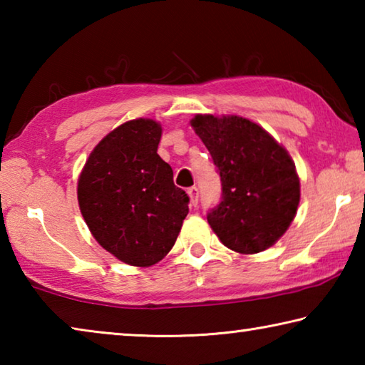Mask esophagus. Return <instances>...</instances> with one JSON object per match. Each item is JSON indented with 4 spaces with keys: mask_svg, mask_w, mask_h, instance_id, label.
Returning <instances> with one entry per match:
<instances>
[{
    "mask_svg": "<svg viewBox=\"0 0 365 365\" xmlns=\"http://www.w3.org/2000/svg\"><path fill=\"white\" fill-rule=\"evenodd\" d=\"M188 195H190V206L196 207L197 200H200V191H197L196 187H191V188H188Z\"/></svg>",
    "mask_w": 365,
    "mask_h": 365,
    "instance_id": "esophagus-1",
    "label": "esophagus"
}]
</instances>
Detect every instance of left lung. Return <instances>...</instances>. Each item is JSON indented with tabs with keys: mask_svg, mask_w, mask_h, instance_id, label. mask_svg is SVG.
I'll return each instance as SVG.
<instances>
[{
	"mask_svg": "<svg viewBox=\"0 0 365 365\" xmlns=\"http://www.w3.org/2000/svg\"><path fill=\"white\" fill-rule=\"evenodd\" d=\"M197 137L222 183L207 222L227 248L255 255L274 245L299 205V178L289 154L257 123L238 115H196Z\"/></svg>",
	"mask_w": 365,
	"mask_h": 365,
	"instance_id": "left-lung-1",
	"label": "left lung"
}]
</instances>
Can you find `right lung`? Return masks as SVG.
<instances>
[{
    "instance_id": "right-lung-1",
    "label": "right lung",
    "mask_w": 365,
    "mask_h": 365,
    "mask_svg": "<svg viewBox=\"0 0 365 365\" xmlns=\"http://www.w3.org/2000/svg\"><path fill=\"white\" fill-rule=\"evenodd\" d=\"M160 133L151 119L122 123L91 151L78 178V206L91 235L137 267L168 255L188 214V195L158 154Z\"/></svg>"
}]
</instances>
